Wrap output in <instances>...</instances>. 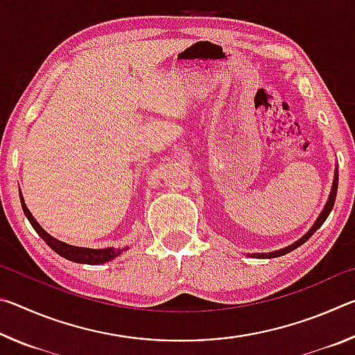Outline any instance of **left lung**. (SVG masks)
I'll use <instances>...</instances> for the list:
<instances>
[{
  "label": "left lung",
  "instance_id": "8db88e82",
  "mask_svg": "<svg viewBox=\"0 0 355 355\" xmlns=\"http://www.w3.org/2000/svg\"><path fill=\"white\" fill-rule=\"evenodd\" d=\"M336 189H338V169L335 171V178H334V184H332V191H330L329 200H327V203H326V207H324L322 213L320 214V218L316 219L313 227H311L310 230H309L307 233H305V235H304L302 238L299 239V241H296V243L291 244V245H288V248H285V249H280V250H277V252H269V254H254L252 257H258V258H275V257H282V255L288 254V252L297 249L299 245H302L305 241H309L310 236L313 235V233L318 230V228H320V227L324 224V220L327 219V216L330 214V211H332L334 203H335V197H336Z\"/></svg>",
  "mask_w": 355,
  "mask_h": 355
}]
</instances>
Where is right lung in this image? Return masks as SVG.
Wrapping results in <instances>:
<instances>
[{
    "label": "right lung",
    "mask_w": 355,
    "mask_h": 355,
    "mask_svg": "<svg viewBox=\"0 0 355 355\" xmlns=\"http://www.w3.org/2000/svg\"><path fill=\"white\" fill-rule=\"evenodd\" d=\"M20 200H21V208L23 211H25V216L28 218V220L31 222V225L34 227V230L39 233V236L44 239V241L50 245V248L59 254L64 258H67L70 261H75V263H84V264H101V263H106V261H111L112 258H116L117 255L122 254L125 249H86V248H76V245H70V244H65L62 241H58L56 238H53L51 235H48V233L42 228L37 220L33 218V214L29 213V209L25 205V200H23V197L20 194Z\"/></svg>",
    "instance_id": "right-lung-1"
}]
</instances>
